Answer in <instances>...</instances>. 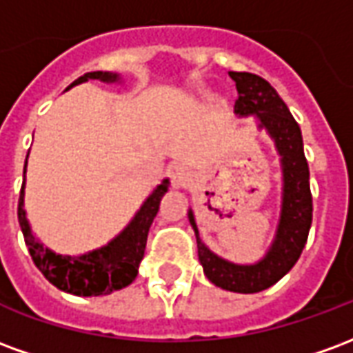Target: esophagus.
<instances>
[{
	"mask_svg": "<svg viewBox=\"0 0 353 353\" xmlns=\"http://www.w3.org/2000/svg\"><path fill=\"white\" fill-rule=\"evenodd\" d=\"M170 181H172V187L174 189H179V187H185L187 181H189V170L183 164H174L170 168Z\"/></svg>",
	"mask_w": 353,
	"mask_h": 353,
	"instance_id": "1",
	"label": "esophagus"
}]
</instances>
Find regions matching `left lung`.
I'll list each match as a JSON object with an SVG mask.
<instances>
[{
	"label": "left lung",
	"mask_w": 353,
	"mask_h": 353,
	"mask_svg": "<svg viewBox=\"0 0 353 353\" xmlns=\"http://www.w3.org/2000/svg\"><path fill=\"white\" fill-rule=\"evenodd\" d=\"M229 75L238 90L234 113L242 117L255 113L259 117L261 126L272 136L281 154L283 202L276 240L257 265H232L202 244L192 212H189V221L196 234L199 259L208 280L234 293H259L280 281L295 266L308 240L312 225L310 172L304 157L301 128L270 83L255 73L229 72Z\"/></svg>",
	"instance_id": "left-lung-1"
}]
</instances>
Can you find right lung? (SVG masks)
Segmentation results:
<instances>
[{"mask_svg":"<svg viewBox=\"0 0 353 353\" xmlns=\"http://www.w3.org/2000/svg\"><path fill=\"white\" fill-rule=\"evenodd\" d=\"M87 79L117 81L119 77L115 73L90 72L85 73L77 81H73L68 88L75 87V85H79ZM24 174H26V166H24ZM166 191H168V179H164L154 189L153 194L143 202V206L139 208V212L132 219L130 225L115 240H111L108 245H103L101 250L85 253L81 257H64V255H57L47 248H43L32 236V230H30L26 214L22 208L24 206V181H22L19 199V223L34 265L41 270L43 276L52 285H57L58 289H62L65 293H72V295H109L117 289L130 285L134 278L138 276L139 263H141L143 253H145L149 227H151L154 215L159 212L161 199Z\"/></svg>","mask_w":353,"mask_h":353,"instance_id":"right-lung-1","label":"right lung"}]
</instances>
